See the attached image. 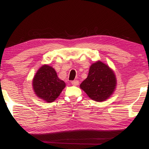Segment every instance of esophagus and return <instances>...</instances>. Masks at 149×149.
Masks as SVG:
<instances>
[{
  "mask_svg": "<svg viewBox=\"0 0 149 149\" xmlns=\"http://www.w3.org/2000/svg\"><path fill=\"white\" fill-rule=\"evenodd\" d=\"M71 84L72 85H74V86H76V85H79V81L77 80H75V81H71Z\"/></svg>",
  "mask_w": 149,
  "mask_h": 149,
  "instance_id": "esophagus-1",
  "label": "esophagus"
}]
</instances>
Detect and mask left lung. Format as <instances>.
Returning a JSON list of instances; mask_svg holds the SVG:
<instances>
[{
    "label": "left lung",
    "instance_id": "obj_1",
    "mask_svg": "<svg viewBox=\"0 0 149 149\" xmlns=\"http://www.w3.org/2000/svg\"><path fill=\"white\" fill-rule=\"evenodd\" d=\"M114 72L101 61L91 65L87 77L80 85V88L92 100L104 101L113 94L116 86Z\"/></svg>",
    "mask_w": 149,
    "mask_h": 149
}]
</instances>
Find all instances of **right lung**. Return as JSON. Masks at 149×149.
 Listing matches in <instances>:
<instances>
[{
	"mask_svg": "<svg viewBox=\"0 0 149 149\" xmlns=\"http://www.w3.org/2000/svg\"><path fill=\"white\" fill-rule=\"evenodd\" d=\"M65 87L53 68L43 65L38 70L33 79V89L36 95L47 102L56 100Z\"/></svg>",
	"mask_w": 149,
	"mask_h": 149,
	"instance_id": "obj_1",
	"label": "right lung"
}]
</instances>
